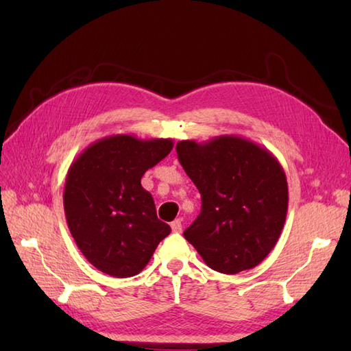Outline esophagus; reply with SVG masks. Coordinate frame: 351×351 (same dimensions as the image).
<instances>
[{
	"instance_id": "obj_1",
	"label": "esophagus",
	"mask_w": 351,
	"mask_h": 351,
	"mask_svg": "<svg viewBox=\"0 0 351 351\" xmlns=\"http://www.w3.org/2000/svg\"><path fill=\"white\" fill-rule=\"evenodd\" d=\"M170 226H171V230H173L175 234H180V232H182V223H181V220L180 219H176V220H173L170 223Z\"/></svg>"
}]
</instances>
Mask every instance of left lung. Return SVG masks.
<instances>
[{"label":"left lung","instance_id":"1","mask_svg":"<svg viewBox=\"0 0 351 351\" xmlns=\"http://www.w3.org/2000/svg\"><path fill=\"white\" fill-rule=\"evenodd\" d=\"M178 158L202 196L184 237L205 264L225 274L256 267L278 243L288 211V182L278 158L238 136L176 143Z\"/></svg>","mask_w":351,"mask_h":351}]
</instances>
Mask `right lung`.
I'll use <instances>...</instances> for the list:
<instances>
[{
    "label": "right lung",
    "instance_id": "add662e5",
    "mask_svg": "<svg viewBox=\"0 0 351 351\" xmlns=\"http://www.w3.org/2000/svg\"><path fill=\"white\" fill-rule=\"evenodd\" d=\"M171 147L170 138L116 134L95 141L71 164L63 190L66 221L81 253L102 273L138 274L170 234L141 176Z\"/></svg>",
    "mask_w": 351,
    "mask_h": 351
}]
</instances>
